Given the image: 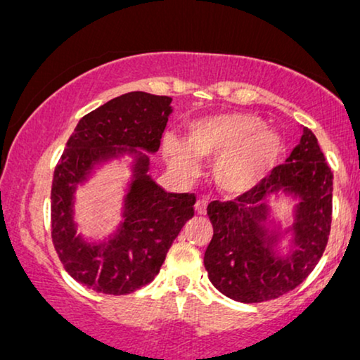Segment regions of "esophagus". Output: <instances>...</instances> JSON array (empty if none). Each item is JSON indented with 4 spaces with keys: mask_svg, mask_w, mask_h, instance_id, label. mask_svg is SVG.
Listing matches in <instances>:
<instances>
[{
    "mask_svg": "<svg viewBox=\"0 0 360 360\" xmlns=\"http://www.w3.org/2000/svg\"><path fill=\"white\" fill-rule=\"evenodd\" d=\"M195 212L198 214H205L207 213V202L205 200H197L195 203Z\"/></svg>",
    "mask_w": 360,
    "mask_h": 360,
    "instance_id": "34e87169",
    "label": "esophagus"
}]
</instances>
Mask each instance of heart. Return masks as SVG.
Returning <instances> with one entry per match:
<instances>
[{
    "instance_id": "1",
    "label": "heart",
    "mask_w": 360,
    "mask_h": 360,
    "mask_svg": "<svg viewBox=\"0 0 360 360\" xmlns=\"http://www.w3.org/2000/svg\"><path fill=\"white\" fill-rule=\"evenodd\" d=\"M284 150L281 136L265 127L254 112H218L192 121L187 141L174 134L163 137L169 163L184 174L197 171V157L214 158L213 181L231 195L254 191L276 168Z\"/></svg>"
}]
</instances>
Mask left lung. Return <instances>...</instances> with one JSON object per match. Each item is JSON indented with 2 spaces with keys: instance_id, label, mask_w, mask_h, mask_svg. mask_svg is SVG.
Wrapping results in <instances>:
<instances>
[{
  "instance_id": "left-lung-1",
  "label": "left lung",
  "mask_w": 360,
  "mask_h": 360,
  "mask_svg": "<svg viewBox=\"0 0 360 360\" xmlns=\"http://www.w3.org/2000/svg\"><path fill=\"white\" fill-rule=\"evenodd\" d=\"M283 190L300 198L288 255L277 250L281 233L268 232L267 197ZM333 173L317 137L304 127L299 146L254 191L207 207L213 238L203 264L219 292L244 304L265 302L297 288L323 255L331 229Z\"/></svg>"
}]
</instances>
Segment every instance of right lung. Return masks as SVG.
<instances>
[{
  "label": "right lung",
  "instance_id": "right-lung-1",
  "mask_svg": "<svg viewBox=\"0 0 360 360\" xmlns=\"http://www.w3.org/2000/svg\"><path fill=\"white\" fill-rule=\"evenodd\" d=\"M171 98L129 92L85 115L69 137L51 186V239L74 280L96 292L131 294L153 281L182 226L194 217V194H171L147 174L146 152L160 148ZM134 154L133 181L123 206L125 221L105 243L77 234L73 192L95 164Z\"/></svg>",
  "mask_w": 360,
  "mask_h": 360
}]
</instances>
